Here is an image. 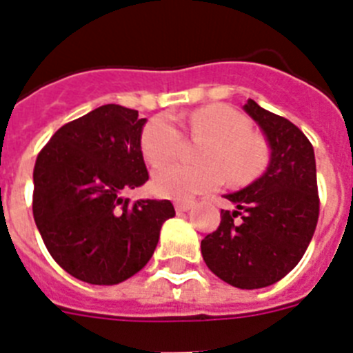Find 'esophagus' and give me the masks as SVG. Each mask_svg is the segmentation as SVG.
I'll list each match as a JSON object with an SVG mask.
<instances>
[{"instance_id":"obj_1","label":"esophagus","mask_w":353,"mask_h":353,"mask_svg":"<svg viewBox=\"0 0 353 353\" xmlns=\"http://www.w3.org/2000/svg\"><path fill=\"white\" fill-rule=\"evenodd\" d=\"M192 205H194L192 201H174V210L179 212V214H182V212L191 210Z\"/></svg>"}]
</instances>
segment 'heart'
Listing matches in <instances>:
<instances>
[{
  "label": "heart",
  "mask_w": 353,
  "mask_h": 353,
  "mask_svg": "<svg viewBox=\"0 0 353 353\" xmlns=\"http://www.w3.org/2000/svg\"><path fill=\"white\" fill-rule=\"evenodd\" d=\"M182 118V117H179ZM192 136L210 139L199 162L205 166L168 164L155 171L154 191L162 198L187 201L198 194L219 189L224 173L232 182L244 183L267 168L269 145L251 132V121L235 108L212 104L198 109L187 120ZM182 132L170 117L159 114L141 134V152L152 166H161L179 154Z\"/></svg>",
  "instance_id": "1"
}]
</instances>
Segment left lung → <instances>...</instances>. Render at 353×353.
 I'll use <instances>...</instances> for the list:
<instances>
[{"label": "left lung", "mask_w": 353, "mask_h": 353, "mask_svg": "<svg viewBox=\"0 0 353 353\" xmlns=\"http://www.w3.org/2000/svg\"><path fill=\"white\" fill-rule=\"evenodd\" d=\"M244 111L269 143V166L248 187L226 194L235 210H221L219 228L201 240V254L224 283L254 290L277 283L301 261L316 228L320 199L314 150L304 132L252 99Z\"/></svg>", "instance_id": "left-lung-1"}]
</instances>
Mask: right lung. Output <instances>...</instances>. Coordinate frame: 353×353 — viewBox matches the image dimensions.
Here are the masks:
<instances>
[{
    "mask_svg": "<svg viewBox=\"0 0 353 353\" xmlns=\"http://www.w3.org/2000/svg\"><path fill=\"white\" fill-rule=\"evenodd\" d=\"M145 123L136 109L101 105L56 130L37 157V228L56 263L90 285H118L139 272L174 217L170 199L123 198L148 180Z\"/></svg>",
    "mask_w": 353,
    "mask_h": 353,
    "instance_id": "add662e5",
    "label": "right lung"
}]
</instances>
